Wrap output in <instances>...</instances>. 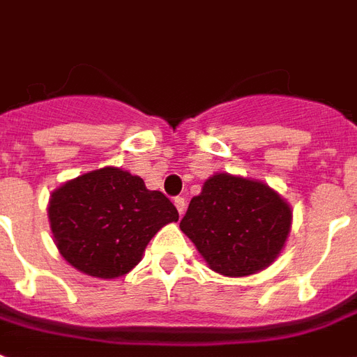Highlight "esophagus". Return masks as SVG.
<instances>
[{
    "label": "esophagus",
    "instance_id": "obj_1",
    "mask_svg": "<svg viewBox=\"0 0 357 357\" xmlns=\"http://www.w3.org/2000/svg\"><path fill=\"white\" fill-rule=\"evenodd\" d=\"M174 204H176V208H178V213L183 215L185 213V206H187V202H185V198H181V197L174 198Z\"/></svg>",
    "mask_w": 357,
    "mask_h": 357
}]
</instances>
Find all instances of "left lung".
<instances>
[{
	"mask_svg": "<svg viewBox=\"0 0 357 357\" xmlns=\"http://www.w3.org/2000/svg\"><path fill=\"white\" fill-rule=\"evenodd\" d=\"M179 228L215 273L247 277L281 255L292 208L264 181L217 172L192 197Z\"/></svg>",
	"mask_w": 357,
	"mask_h": 357,
	"instance_id": "obj_1",
	"label": "left lung"
}]
</instances>
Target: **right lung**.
Listing matches in <instances>:
<instances>
[{"label": "right lung", "instance_id": "add662e5", "mask_svg": "<svg viewBox=\"0 0 357 357\" xmlns=\"http://www.w3.org/2000/svg\"><path fill=\"white\" fill-rule=\"evenodd\" d=\"M179 219L160 190L118 167L69 179L50 195L48 221L65 262L97 279L129 273L149 239Z\"/></svg>", "mask_w": 357, "mask_h": 357}]
</instances>
